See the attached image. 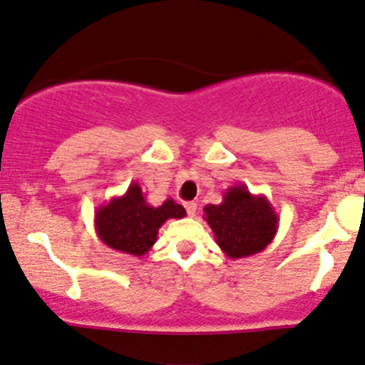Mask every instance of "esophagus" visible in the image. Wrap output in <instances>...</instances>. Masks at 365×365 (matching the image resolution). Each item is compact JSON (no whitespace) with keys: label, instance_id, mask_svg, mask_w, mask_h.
Returning <instances> with one entry per match:
<instances>
[{"label":"esophagus","instance_id":"34e87169","mask_svg":"<svg viewBox=\"0 0 365 365\" xmlns=\"http://www.w3.org/2000/svg\"><path fill=\"white\" fill-rule=\"evenodd\" d=\"M185 210H187V213H189V217H195V210H197V205H195L194 201L185 202Z\"/></svg>","mask_w":365,"mask_h":365}]
</instances>
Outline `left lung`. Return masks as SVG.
Segmentation results:
<instances>
[{
	"instance_id": "8db88e82",
	"label": "left lung",
	"mask_w": 365,
	"mask_h": 365,
	"mask_svg": "<svg viewBox=\"0 0 365 365\" xmlns=\"http://www.w3.org/2000/svg\"><path fill=\"white\" fill-rule=\"evenodd\" d=\"M205 218L229 259L262 252L274 240L279 222L266 195H253L243 183L229 187L220 205H206Z\"/></svg>"
}]
</instances>
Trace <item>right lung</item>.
<instances>
[{
  "label": "right lung",
  "mask_w": 365,
  "mask_h": 365,
  "mask_svg": "<svg viewBox=\"0 0 365 365\" xmlns=\"http://www.w3.org/2000/svg\"><path fill=\"white\" fill-rule=\"evenodd\" d=\"M185 215V208L173 199H166L160 206L148 205L140 183L133 182L125 194L112 197L96 210L94 227L108 248L141 257L155 245L157 232L168 218Z\"/></svg>",
  "instance_id": "obj_1"
}]
</instances>
